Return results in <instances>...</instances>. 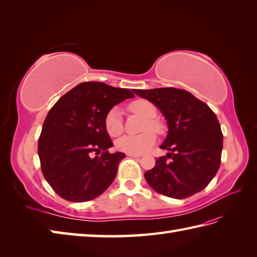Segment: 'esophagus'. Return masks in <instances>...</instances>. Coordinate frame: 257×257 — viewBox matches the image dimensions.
<instances>
[{"label": "esophagus", "mask_w": 257, "mask_h": 257, "mask_svg": "<svg viewBox=\"0 0 257 257\" xmlns=\"http://www.w3.org/2000/svg\"><path fill=\"white\" fill-rule=\"evenodd\" d=\"M128 157H133V158H140L141 155H138V154H127Z\"/></svg>", "instance_id": "esophagus-1"}]
</instances>
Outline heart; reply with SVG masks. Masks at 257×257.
Wrapping results in <instances>:
<instances>
[{
	"label": "heart",
	"mask_w": 257,
	"mask_h": 257,
	"mask_svg": "<svg viewBox=\"0 0 257 257\" xmlns=\"http://www.w3.org/2000/svg\"><path fill=\"white\" fill-rule=\"evenodd\" d=\"M129 110L146 119L144 122V130L149 127L155 133L162 132V123L156 119L157 108L149 100L138 99L129 105ZM105 128L111 137H117L122 133V117L119 107H113L109 110L105 117ZM156 136L150 131H146L139 135H125L116 141L117 149L125 154H143L155 144Z\"/></svg>",
	"instance_id": "b5f03b06"
}]
</instances>
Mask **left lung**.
<instances>
[{
  "label": "left lung",
  "instance_id": "obj_1",
  "mask_svg": "<svg viewBox=\"0 0 257 257\" xmlns=\"http://www.w3.org/2000/svg\"><path fill=\"white\" fill-rule=\"evenodd\" d=\"M159 108L168 123L160 148L166 156L145 173L150 187L173 199H185L203 190L221 163L223 135L215 113L184 89H134Z\"/></svg>",
  "mask_w": 257,
  "mask_h": 257
}]
</instances>
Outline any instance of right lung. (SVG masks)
Returning a JSON list of instances; mask_svg holds the SVG:
<instances>
[{
	"label": "right lung",
	"instance_id": "obj_1",
	"mask_svg": "<svg viewBox=\"0 0 257 257\" xmlns=\"http://www.w3.org/2000/svg\"><path fill=\"white\" fill-rule=\"evenodd\" d=\"M134 97L127 88L86 81L52 107L38 139V157L44 178L61 198L90 201L112 183L125 155L108 151L113 144L105 117L117 103Z\"/></svg>",
	"mask_w": 257,
	"mask_h": 257
}]
</instances>
